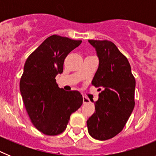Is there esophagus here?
I'll return each instance as SVG.
<instances>
[{"mask_svg":"<svg viewBox=\"0 0 156 156\" xmlns=\"http://www.w3.org/2000/svg\"><path fill=\"white\" fill-rule=\"evenodd\" d=\"M83 103H84V104H87V103L90 102V100H89V98H88L83 96Z\"/></svg>","mask_w":156,"mask_h":156,"instance_id":"1","label":"esophagus"}]
</instances>
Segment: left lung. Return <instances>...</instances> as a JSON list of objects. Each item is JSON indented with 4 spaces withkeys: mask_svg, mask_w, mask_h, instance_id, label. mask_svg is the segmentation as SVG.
<instances>
[{
    "mask_svg": "<svg viewBox=\"0 0 156 156\" xmlns=\"http://www.w3.org/2000/svg\"><path fill=\"white\" fill-rule=\"evenodd\" d=\"M88 42L95 48L99 64L92 80L98 87L95 112L87 121L94 139L112 138L122 130L134 108L135 79L127 58L109 41Z\"/></svg>",
    "mask_w": 156,
    "mask_h": 156,
    "instance_id": "left-lung-1",
    "label": "left lung"
}]
</instances>
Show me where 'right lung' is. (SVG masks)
<instances>
[{
	"instance_id": "obj_1",
	"label": "right lung",
	"mask_w": 156,
	"mask_h": 156,
	"mask_svg": "<svg viewBox=\"0 0 156 156\" xmlns=\"http://www.w3.org/2000/svg\"><path fill=\"white\" fill-rule=\"evenodd\" d=\"M82 41L53 35L47 38L25 63L19 87L32 123L46 135L54 136L66 129L70 115L83 104L77 90L59 88L55 77L63 72L68 54Z\"/></svg>"
}]
</instances>
